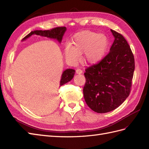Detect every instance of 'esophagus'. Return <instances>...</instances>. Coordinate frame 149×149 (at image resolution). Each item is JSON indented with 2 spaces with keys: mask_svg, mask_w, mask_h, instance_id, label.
<instances>
[{
  "mask_svg": "<svg viewBox=\"0 0 149 149\" xmlns=\"http://www.w3.org/2000/svg\"><path fill=\"white\" fill-rule=\"evenodd\" d=\"M82 72H83V71H82V69H76V73L78 74H82Z\"/></svg>",
  "mask_w": 149,
  "mask_h": 149,
  "instance_id": "esophagus-1",
  "label": "esophagus"
}]
</instances>
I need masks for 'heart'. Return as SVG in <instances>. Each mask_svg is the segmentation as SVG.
Wrapping results in <instances>:
<instances>
[{
    "instance_id": "obj_1",
    "label": "heart",
    "mask_w": 149,
    "mask_h": 149,
    "mask_svg": "<svg viewBox=\"0 0 149 149\" xmlns=\"http://www.w3.org/2000/svg\"><path fill=\"white\" fill-rule=\"evenodd\" d=\"M74 47L67 44L65 49L68 58L77 61L79 54L85 53V58L88 62L95 63L103 57L109 46L107 36L90 31H84L75 34L73 40Z\"/></svg>"
}]
</instances>
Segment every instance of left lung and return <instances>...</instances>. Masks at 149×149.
Instances as JSON below:
<instances>
[{
    "instance_id": "left-lung-1",
    "label": "left lung",
    "mask_w": 149,
    "mask_h": 149,
    "mask_svg": "<svg viewBox=\"0 0 149 149\" xmlns=\"http://www.w3.org/2000/svg\"><path fill=\"white\" fill-rule=\"evenodd\" d=\"M115 37L110 52L96 64L86 69L83 88L85 101L97 113L112 111L129 97L134 72V54L121 33L111 29Z\"/></svg>"
}]
</instances>
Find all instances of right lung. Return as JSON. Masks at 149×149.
<instances>
[{
    "instance_id": "add662e5",
    "label": "right lung",
    "mask_w": 149,
    "mask_h": 149,
    "mask_svg": "<svg viewBox=\"0 0 149 149\" xmlns=\"http://www.w3.org/2000/svg\"><path fill=\"white\" fill-rule=\"evenodd\" d=\"M66 31L65 27H55L52 29L47 30V31H34L30 32L28 35L23 38V40H25L27 38L31 36L33 34L39 35L44 37H47L53 39H56L59 42H61L63 33ZM75 70L74 69H67L63 72L62 75V78L60 82V86H63V84L69 82L71 79L74 77L75 74Z\"/></svg>"
}]
</instances>
